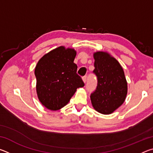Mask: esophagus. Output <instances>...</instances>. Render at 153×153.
I'll list each match as a JSON object with an SVG mask.
<instances>
[{
  "label": "esophagus",
  "mask_w": 153,
  "mask_h": 153,
  "mask_svg": "<svg viewBox=\"0 0 153 153\" xmlns=\"http://www.w3.org/2000/svg\"><path fill=\"white\" fill-rule=\"evenodd\" d=\"M82 80H83V82H84V83H86V81H87V77L86 76H84L82 77Z\"/></svg>",
  "instance_id": "obj_1"
}]
</instances>
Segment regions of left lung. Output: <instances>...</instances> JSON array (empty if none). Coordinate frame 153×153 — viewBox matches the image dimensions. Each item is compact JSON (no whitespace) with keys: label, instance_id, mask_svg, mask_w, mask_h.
Listing matches in <instances>:
<instances>
[{"label":"left lung","instance_id":"1","mask_svg":"<svg viewBox=\"0 0 153 153\" xmlns=\"http://www.w3.org/2000/svg\"><path fill=\"white\" fill-rule=\"evenodd\" d=\"M98 84L90 95L93 108L98 113L108 115L122 105L128 94V83L123 69L116 59L107 52L93 53Z\"/></svg>","mask_w":153,"mask_h":153}]
</instances>
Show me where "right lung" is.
I'll list each match as a JSON object with an SVG mask.
<instances>
[{
	"label": "right lung",
	"instance_id": "add662e5",
	"mask_svg": "<svg viewBox=\"0 0 153 153\" xmlns=\"http://www.w3.org/2000/svg\"><path fill=\"white\" fill-rule=\"evenodd\" d=\"M76 51L63 46L45 54L35 68L36 93L42 105L51 111L64 107L77 88L84 86L74 63Z\"/></svg>",
	"mask_w": 153,
	"mask_h": 153
}]
</instances>
